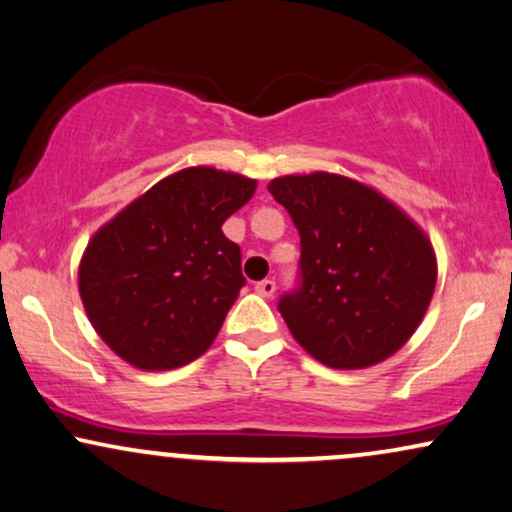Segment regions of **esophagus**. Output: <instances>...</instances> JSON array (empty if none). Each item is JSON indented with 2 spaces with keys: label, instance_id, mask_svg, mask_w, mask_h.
<instances>
[{
  "label": "esophagus",
  "instance_id": "1",
  "mask_svg": "<svg viewBox=\"0 0 512 512\" xmlns=\"http://www.w3.org/2000/svg\"><path fill=\"white\" fill-rule=\"evenodd\" d=\"M255 290H257V293H260L262 297H271V295L276 293V283L271 281V278H264V281L257 283Z\"/></svg>",
  "mask_w": 512,
  "mask_h": 512
}]
</instances>
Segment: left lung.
I'll return each instance as SVG.
<instances>
[{
    "label": "left lung",
    "mask_w": 512,
    "mask_h": 512,
    "mask_svg": "<svg viewBox=\"0 0 512 512\" xmlns=\"http://www.w3.org/2000/svg\"><path fill=\"white\" fill-rule=\"evenodd\" d=\"M267 189L300 231L302 288L278 302L300 347L342 371L399 352L435 295L428 234L373 186L342 174H286Z\"/></svg>",
    "instance_id": "8db88e82"
}]
</instances>
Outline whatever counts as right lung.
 <instances>
[{
  "label": "right lung",
  "mask_w": 512,
  "mask_h": 512,
  "mask_svg": "<svg viewBox=\"0 0 512 512\" xmlns=\"http://www.w3.org/2000/svg\"><path fill=\"white\" fill-rule=\"evenodd\" d=\"M257 179L186 167L160 179L89 238L77 288L99 338L141 371L208 352L245 278L222 224Z\"/></svg>",
  "instance_id": "right-lung-1"
}]
</instances>
